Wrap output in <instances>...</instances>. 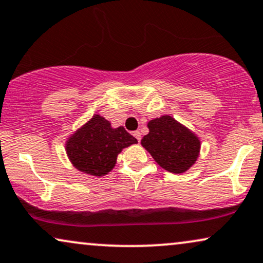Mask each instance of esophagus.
<instances>
[{"label":"esophagus","instance_id":"1","mask_svg":"<svg viewBox=\"0 0 263 263\" xmlns=\"http://www.w3.org/2000/svg\"><path fill=\"white\" fill-rule=\"evenodd\" d=\"M136 138V140H138V141H140V140H141V133H140L139 130H136V132H134V134H133Z\"/></svg>","mask_w":263,"mask_h":263}]
</instances>
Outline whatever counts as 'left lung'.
Wrapping results in <instances>:
<instances>
[{
  "label": "left lung",
  "mask_w": 263,
  "mask_h": 263,
  "mask_svg": "<svg viewBox=\"0 0 263 263\" xmlns=\"http://www.w3.org/2000/svg\"><path fill=\"white\" fill-rule=\"evenodd\" d=\"M141 145L166 172L182 174L196 164L200 152L199 136L170 115L153 118Z\"/></svg>",
  "instance_id": "1"
}]
</instances>
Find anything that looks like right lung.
Returning a JSON list of instances; mask_svg holds the SVG:
<instances>
[{
    "mask_svg": "<svg viewBox=\"0 0 263 263\" xmlns=\"http://www.w3.org/2000/svg\"><path fill=\"white\" fill-rule=\"evenodd\" d=\"M138 144L123 127L114 128L111 122L95 114L65 141L67 158L78 172L105 176L115 168L122 149Z\"/></svg>",
    "mask_w": 263,
    "mask_h": 263,
    "instance_id": "right-lung-1",
    "label": "right lung"
}]
</instances>
